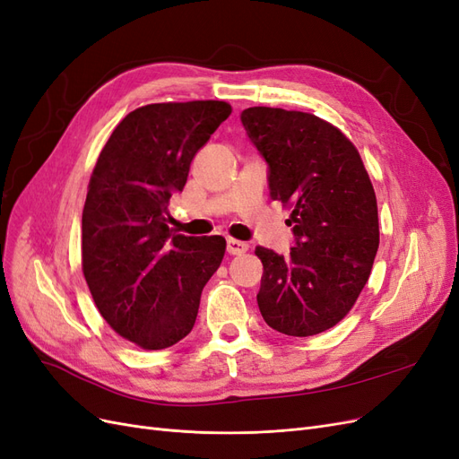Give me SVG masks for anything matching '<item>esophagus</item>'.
Segmentation results:
<instances>
[{"label":"esophagus","instance_id":"1","mask_svg":"<svg viewBox=\"0 0 459 459\" xmlns=\"http://www.w3.org/2000/svg\"><path fill=\"white\" fill-rule=\"evenodd\" d=\"M248 251V243L239 241V239H228V253L230 255H243Z\"/></svg>","mask_w":459,"mask_h":459}]
</instances>
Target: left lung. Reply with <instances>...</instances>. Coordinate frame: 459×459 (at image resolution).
I'll return each mask as SVG.
<instances>
[{"label":"left lung","instance_id":"8db88e82","mask_svg":"<svg viewBox=\"0 0 459 459\" xmlns=\"http://www.w3.org/2000/svg\"><path fill=\"white\" fill-rule=\"evenodd\" d=\"M243 126L270 166V195L290 208L289 256L256 247L258 308L272 329L310 337L349 314L379 248L377 199L354 143L302 110L251 107Z\"/></svg>","mask_w":459,"mask_h":459}]
</instances>
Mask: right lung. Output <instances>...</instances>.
I'll return each mask as SVG.
<instances>
[{
    "mask_svg": "<svg viewBox=\"0 0 459 459\" xmlns=\"http://www.w3.org/2000/svg\"><path fill=\"white\" fill-rule=\"evenodd\" d=\"M230 115L226 101L140 107L118 122L93 166L82 272L105 322L140 349H169L187 335L224 258V238H187L166 216L195 152Z\"/></svg>",
    "mask_w": 459,
    "mask_h": 459,
    "instance_id": "1",
    "label": "right lung"
}]
</instances>
